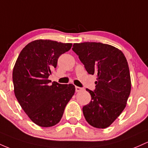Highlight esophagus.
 I'll use <instances>...</instances> for the list:
<instances>
[{"label":"esophagus","mask_w":148,"mask_h":148,"mask_svg":"<svg viewBox=\"0 0 148 148\" xmlns=\"http://www.w3.org/2000/svg\"><path fill=\"white\" fill-rule=\"evenodd\" d=\"M82 88H81V87H75V91H76V92H81V91L82 90Z\"/></svg>","instance_id":"obj_1"}]
</instances>
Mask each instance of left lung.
<instances>
[{"label": "left lung", "mask_w": 148, "mask_h": 148, "mask_svg": "<svg viewBox=\"0 0 148 148\" xmlns=\"http://www.w3.org/2000/svg\"><path fill=\"white\" fill-rule=\"evenodd\" d=\"M73 50L88 73L97 75L95 90L86 89L92 100L82 108L84 117L92 127H108L125 108L131 92L127 59L119 49L101 42L74 43Z\"/></svg>", "instance_id": "8db88e82"}]
</instances>
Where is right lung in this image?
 Masks as SVG:
<instances>
[{
	"mask_svg": "<svg viewBox=\"0 0 148 148\" xmlns=\"http://www.w3.org/2000/svg\"><path fill=\"white\" fill-rule=\"evenodd\" d=\"M71 47L72 43L36 40L23 48L14 64V95L30 119L40 127L59 123L75 92L73 84L53 82L51 84L48 79L59 56Z\"/></svg>",
	"mask_w": 148,
	"mask_h": 148,
	"instance_id": "obj_1",
	"label": "right lung"
}]
</instances>
